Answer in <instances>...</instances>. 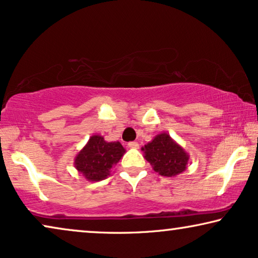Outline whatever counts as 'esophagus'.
<instances>
[{
    "mask_svg": "<svg viewBox=\"0 0 258 258\" xmlns=\"http://www.w3.org/2000/svg\"><path fill=\"white\" fill-rule=\"evenodd\" d=\"M128 147L132 148V149H139L140 144L137 143V142H129V143H128Z\"/></svg>",
    "mask_w": 258,
    "mask_h": 258,
    "instance_id": "esophagus-1",
    "label": "esophagus"
}]
</instances>
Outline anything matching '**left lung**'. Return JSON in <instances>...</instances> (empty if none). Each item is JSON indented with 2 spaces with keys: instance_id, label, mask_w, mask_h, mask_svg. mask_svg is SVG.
Segmentation results:
<instances>
[{
  "instance_id": "obj_1",
  "label": "left lung",
  "mask_w": 258,
  "mask_h": 258,
  "mask_svg": "<svg viewBox=\"0 0 258 258\" xmlns=\"http://www.w3.org/2000/svg\"><path fill=\"white\" fill-rule=\"evenodd\" d=\"M144 158L161 176L172 177L188 168L189 154L167 133H161L142 148Z\"/></svg>"
}]
</instances>
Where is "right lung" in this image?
<instances>
[{"label":"right lung","mask_w":258,"mask_h":258,"mask_svg":"<svg viewBox=\"0 0 258 258\" xmlns=\"http://www.w3.org/2000/svg\"><path fill=\"white\" fill-rule=\"evenodd\" d=\"M124 153L118 141L108 142L103 136L93 135L75 156L74 165L88 181L98 182L110 175Z\"/></svg>","instance_id":"obj_1"}]
</instances>
